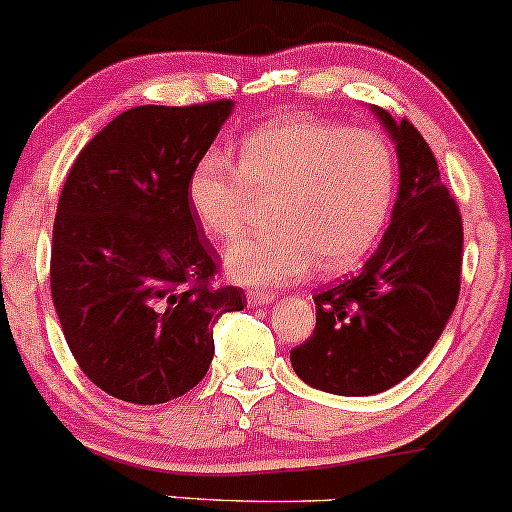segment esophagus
I'll list each match as a JSON object with an SVG mask.
<instances>
[{
	"instance_id": "esophagus-1",
	"label": "esophagus",
	"mask_w": 512,
	"mask_h": 512,
	"mask_svg": "<svg viewBox=\"0 0 512 512\" xmlns=\"http://www.w3.org/2000/svg\"><path fill=\"white\" fill-rule=\"evenodd\" d=\"M246 298H249V305H268V303H273V298H276V295H273L271 291H249L246 293Z\"/></svg>"
}]
</instances>
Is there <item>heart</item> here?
I'll use <instances>...</instances> for the list:
<instances>
[{
    "instance_id": "b5f03b06",
    "label": "heart",
    "mask_w": 512,
    "mask_h": 512,
    "mask_svg": "<svg viewBox=\"0 0 512 512\" xmlns=\"http://www.w3.org/2000/svg\"><path fill=\"white\" fill-rule=\"evenodd\" d=\"M397 197L392 147L370 130L288 118L254 130L239 165L209 150L187 175V204L212 241L244 229L254 199H273L276 229L229 246L224 266L246 286L337 276L377 246Z\"/></svg>"
}]
</instances>
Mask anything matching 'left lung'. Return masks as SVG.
Segmentation results:
<instances>
[{"instance_id":"1","label":"left lung","mask_w":512,"mask_h":512,"mask_svg":"<svg viewBox=\"0 0 512 512\" xmlns=\"http://www.w3.org/2000/svg\"><path fill=\"white\" fill-rule=\"evenodd\" d=\"M397 142L399 194L382 244L357 276L315 300V330L291 350L310 387L367 397L409 377L436 345L461 291L463 221L419 130L372 108Z\"/></svg>"}]
</instances>
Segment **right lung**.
Returning <instances> with one entry per match:
<instances>
[{
  "label": "right lung",
  "instance_id": "right-lung-1",
  "mask_svg": "<svg viewBox=\"0 0 512 512\" xmlns=\"http://www.w3.org/2000/svg\"><path fill=\"white\" fill-rule=\"evenodd\" d=\"M234 103L138 105L88 142L63 182L51 241V298L78 367L130 404L197 387L214 323L241 310L217 286V251L187 204V175Z\"/></svg>",
  "mask_w": 512,
  "mask_h": 512
}]
</instances>
